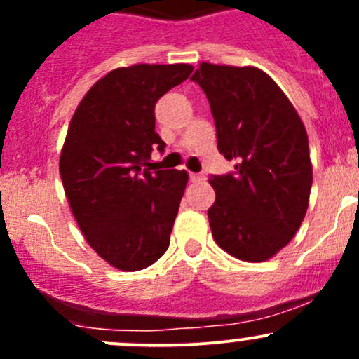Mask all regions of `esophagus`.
<instances>
[{"instance_id": "esophagus-1", "label": "esophagus", "mask_w": 359, "mask_h": 359, "mask_svg": "<svg viewBox=\"0 0 359 359\" xmlns=\"http://www.w3.org/2000/svg\"><path fill=\"white\" fill-rule=\"evenodd\" d=\"M189 179L193 182H200V180H205V175L203 173H189Z\"/></svg>"}]
</instances>
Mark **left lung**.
<instances>
[{"instance_id":"left-lung-1","label":"left lung","mask_w":359,"mask_h":359,"mask_svg":"<svg viewBox=\"0 0 359 359\" xmlns=\"http://www.w3.org/2000/svg\"><path fill=\"white\" fill-rule=\"evenodd\" d=\"M191 79L210 102L220 154L236 161L233 172L210 175L213 240L247 262L271 259L290 243L307 212L313 166L306 128L260 69L203 62Z\"/></svg>"}]
</instances>
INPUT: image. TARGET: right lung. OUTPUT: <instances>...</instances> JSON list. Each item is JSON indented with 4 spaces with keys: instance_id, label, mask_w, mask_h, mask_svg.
Listing matches in <instances>:
<instances>
[{
    "instance_id": "right-lung-1",
    "label": "right lung",
    "mask_w": 359,
    "mask_h": 359,
    "mask_svg": "<svg viewBox=\"0 0 359 359\" xmlns=\"http://www.w3.org/2000/svg\"><path fill=\"white\" fill-rule=\"evenodd\" d=\"M191 72L189 64L114 69L71 119L59 163L64 191L88 245L116 269H144L170 245L189 177L151 161L166 146L154 132V106Z\"/></svg>"
}]
</instances>
